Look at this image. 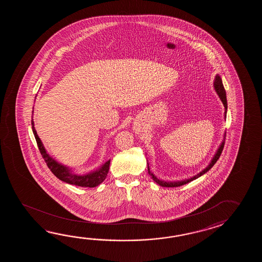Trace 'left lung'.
I'll list each match as a JSON object with an SVG mask.
<instances>
[{
    "label": "left lung",
    "mask_w": 262,
    "mask_h": 262,
    "mask_svg": "<svg viewBox=\"0 0 262 262\" xmlns=\"http://www.w3.org/2000/svg\"><path fill=\"white\" fill-rule=\"evenodd\" d=\"M213 88L215 90V92H216V94H217L218 96H219V98L222 101L223 105H224V107H225V114H224V115H225V119H226V118H227V111H228L227 95H226V91H225L224 85H223L222 78H221V77H220L218 74L215 76V78H214V80H213ZM225 138H226V133L224 134V139H223L220 146L218 147L217 150L215 151V154H214V156L212 157V160L210 162V164H209L202 171L198 173L196 175L193 176L192 178L185 179V180H182V181H175V182H166V181H162V180H159V179L157 178L156 175L150 171L149 164L147 163V164H148V173L150 174V177L156 182V184L161 185L163 187H178V186H181V185L188 184L191 181H193V180H195V179L201 177L203 174H205L207 171H209V170L212 168V166L216 163V161L219 159V157L221 156V154H222L223 148H224V144H225Z\"/></svg>",
    "instance_id": "8db88e82"
}]
</instances>
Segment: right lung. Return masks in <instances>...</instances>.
Masks as SVG:
<instances>
[{"label": "right lung", "instance_id": "1", "mask_svg": "<svg viewBox=\"0 0 262 262\" xmlns=\"http://www.w3.org/2000/svg\"><path fill=\"white\" fill-rule=\"evenodd\" d=\"M32 128H33V133H34L35 140L37 142V146L39 148L40 152L43 156L45 162L47 163V166L49 167L51 172L53 173L57 178L60 179L61 181L67 183V184H74V185L81 186V187H95L104 182V180L106 179V175L108 173L111 159L105 162L98 168H96L95 170H92L90 172L85 173V174L74 173L72 168L59 163L49 155V152L45 149L44 145L36 133V130L34 128L33 118H32Z\"/></svg>", "mask_w": 262, "mask_h": 262}]
</instances>
